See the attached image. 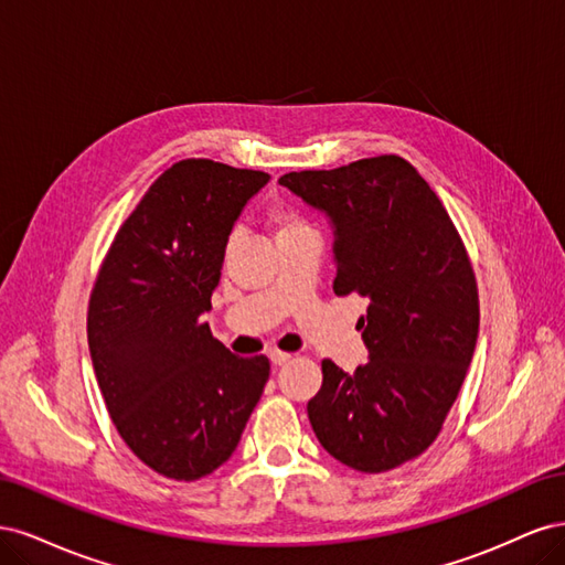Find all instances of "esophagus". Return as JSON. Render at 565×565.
Returning a JSON list of instances; mask_svg holds the SVG:
<instances>
[{
	"mask_svg": "<svg viewBox=\"0 0 565 565\" xmlns=\"http://www.w3.org/2000/svg\"><path fill=\"white\" fill-rule=\"evenodd\" d=\"M270 355V363L273 365H285V363H289V361H292V353H285V351H270L268 353Z\"/></svg>",
	"mask_w": 565,
	"mask_h": 565,
	"instance_id": "esophagus-1",
	"label": "esophagus"
}]
</instances>
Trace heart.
<instances>
[{"label":"heart","mask_w":565,"mask_h":565,"mask_svg":"<svg viewBox=\"0 0 565 565\" xmlns=\"http://www.w3.org/2000/svg\"><path fill=\"white\" fill-rule=\"evenodd\" d=\"M270 224L276 228V235H289V233H297V231H306L311 228L309 221H306L297 210L287 207V204H276V207L270 210Z\"/></svg>","instance_id":"obj_1"}]
</instances>
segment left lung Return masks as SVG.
<instances>
[{"mask_svg":"<svg viewBox=\"0 0 565 565\" xmlns=\"http://www.w3.org/2000/svg\"><path fill=\"white\" fill-rule=\"evenodd\" d=\"M280 183L334 226V295L370 299L358 320L370 361H322L309 401L320 446L341 465L382 473L440 434L478 337V287L465 243L417 169L398 156L306 169Z\"/></svg>","mask_w":565,"mask_h":565,"instance_id":"8db88e82","label":"left lung"}]
</instances>
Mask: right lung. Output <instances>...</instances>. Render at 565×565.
<instances>
[{
	"mask_svg": "<svg viewBox=\"0 0 565 565\" xmlns=\"http://www.w3.org/2000/svg\"><path fill=\"white\" fill-rule=\"evenodd\" d=\"M268 179L204 158L164 169L119 226L92 289L89 351L115 429L174 481L224 465L268 382L266 355H233L202 320L235 218Z\"/></svg>",
	"mask_w": 565,
	"mask_h": 565,
	"instance_id": "obj_1",
	"label": "right lung"
}]
</instances>
